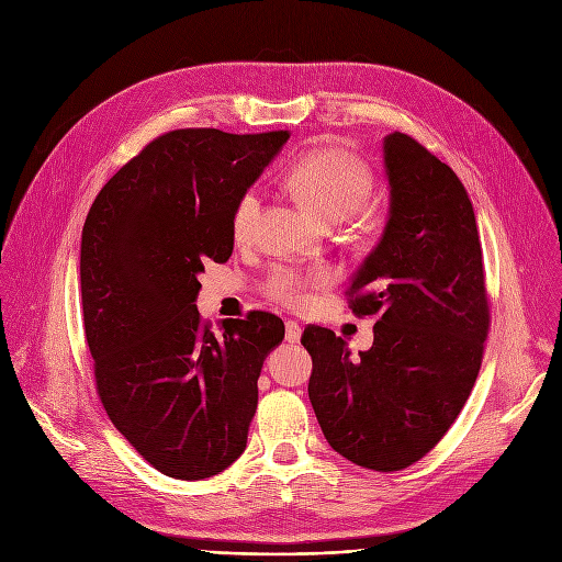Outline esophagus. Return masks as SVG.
Listing matches in <instances>:
<instances>
[{
	"label": "esophagus",
	"instance_id": "obj_1",
	"mask_svg": "<svg viewBox=\"0 0 562 562\" xmlns=\"http://www.w3.org/2000/svg\"><path fill=\"white\" fill-rule=\"evenodd\" d=\"M301 335H303V330H301V326L296 321H286V326H284V339L289 341V344H299L301 341Z\"/></svg>",
	"mask_w": 562,
	"mask_h": 562
}]
</instances>
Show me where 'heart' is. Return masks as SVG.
Listing matches in <instances>:
<instances>
[{"instance_id":"b5f03b06","label":"heart","mask_w":562,"mask_h":562,"mask_svg":"<svg viewBox=\"0 0 562 562\" xmlns=\"http://www.w3.org/2000/svg\"><path fill=\"white\" fill-rule=\"evenodd\" d=\"M286 184L296 198L328 223H339L356 214L373 189V177L364 161L344 147H321L303 155L286 172ZM261 214L259 189H246L234 204L232 234L236 241H248L255 234ZM333 282L328 266L310 271H296L291 266H278L266 280V293L278 303L301 307L310 301V291Z\"/></svg>"}]
</instances>
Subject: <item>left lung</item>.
Returning <instances> with one entry per match:
<instances>
[{
  "label": "left lung",
  "mask_w": 562,
  "mask_h": 562,
  "mask_svg": "<svg viewBox=\"0 0 562 562\" xmlns=\"http://www.w3.org/2000/svg\"><path fill=\"white\" fill-rule=\"evenodd\" d=\"M390 214L352 276L348 305L378 316L373 346L310 326V401L328 445L373 471L422 460L464 407L483 362L490 303L471 200L458 175L412 136L382 143Z\"/></svg>",
  "instance_id": "8db88e82"
}]
</instances>
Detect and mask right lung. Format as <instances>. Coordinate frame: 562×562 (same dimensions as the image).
Returning a JSON list of instances; mask_svg holds the SVG:
<instances>
[{"label": "right lung", "instance_id": "add662e5", "mask_svg": "<svg viewBox=\"0 0 562 562\" xmlns=\"http://www.w3.org/2000/svg\"><path fill=\"white\" fill-rule=\"evenodd\" d=\"M289 132L175 130L98 193L81 232L83 333L111 424L161 474L216 476L246 449L257 378L284 339L269 312L198 314L204 261H227L232 212Z\"/></svg>", "mask_w": 562, "mask_h": 562}]
</instances>
